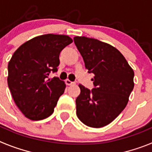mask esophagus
Returning <instances> with one entry per match:
<instances>
[{"label":"esophagus","instance_id":"esophagus-1","mask_svg":"<svg viewBox=\"0 0 152 152\" xmlns=\"http://www.w3.org/2000/svg\"><path fill=\"white\" fill-rule=\"evenodd\" d=\"M65 84H66L67 85H72V84H75V82H73L72 80H70L69 79H67V80H65Z\"/></svg>","mask_w":152,"mask_h":152}]
</instances>
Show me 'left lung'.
<instances>
[{"instance_id":"8db88e82","label":"left lung","mask_w":152,"mask_h":152,"mask_svg":"<svg viewBox=\"0 0 152 152\" xmlns=\"http://www.w3.org/2000/svg\"><path fill=\"white\" fill-rule=\"evenodd\" d=\"M74 42L85 68L94 74L92 91L79 84L76 114L86 126L100 128L110 124L126 107L134 88V72L117 49L100 40L75 36Z\"/></svg>"}]
</instances>
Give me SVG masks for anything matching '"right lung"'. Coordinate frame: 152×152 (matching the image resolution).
I'll return each instance as SVG.
<instances>
[{"instance_id":"obj_1","label":"right lung","mask_w":152,"mask_h":152,"mask_svg":"<svg viewBox=\"0 0 152 152\" xmlns=\"http://www.w3.org/2000/svg\"><path fill=\"white\" fill-rule=\"evenodd\" d=\"M72 42L66 35H42L24 42L12 56L8 87L16 105L30 120H42L54 112L66 85L49 75L57 72L60 52Z\"/></svg>"}]
</instances>
